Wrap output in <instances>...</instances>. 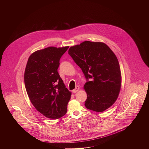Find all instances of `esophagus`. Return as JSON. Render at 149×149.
I'll list each match as a JSON object with an SVG mask.
<instances>
[{
  "mask_svg": "<svg viewBox=\"0 0 149 149\" xmlns=\"http://www.w3.org/2000/svg\"><path fill=\"white\" fill-rule=\"evenodd\" d=\"M79 89H80V88H79V86H76V88L74 89V90H72V93H75L77 92L79 90Z\"/></svg>",
  "mask_w": 149,
  "mask_h": 149,
  "instance_id": "1",
  "label": "esophagus"
}]
</instances>
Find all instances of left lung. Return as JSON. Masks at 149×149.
Wrapping results in <instances>:
<instances>
[{
    "mask_svg": "<svg viewBox=\"0 0 149 149\" xmlns=\"http://www.w3.org/2000/svg\"><path fill=\"white\" fill-rule=\"evenodd\" d=\"M68 54L86 79V108L102 112L112 106L121 86L120 64L113 52L104 43L86 41L70 47Z\"/></svg>",
    "mask_w": 149,
    "mask_h": 149,
    "instance_id": "obj_1",
    "label": "left lung"
}]
</instances>
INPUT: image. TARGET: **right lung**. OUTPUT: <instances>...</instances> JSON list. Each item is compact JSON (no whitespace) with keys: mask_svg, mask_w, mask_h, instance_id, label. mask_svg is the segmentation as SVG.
<instances>
[{"mask_svg":"<svg viewBox=\"0 0 149 149\" xmlns=\"http://www.w3.org/2000/svg\"><path fill=\"white\" fill-rule=\"evenodd\" d=\"M69 46L49 47L29 57L24 71V84L32 104L47 118L57 119L67 112L71 93L66 88L57 69Z\"/></svg>","mask_w":149,"mask_h":149,"instance_id":"right-lung-1","label":"right lung"}]
</instances>
